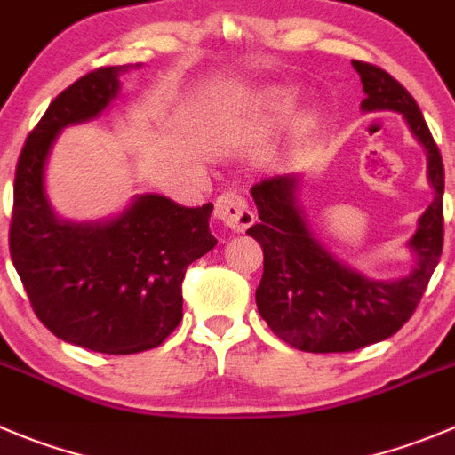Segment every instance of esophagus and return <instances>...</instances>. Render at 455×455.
<instances>
[{
  "mask_svg": "<svg viewBox=\"0 0 455 455\" xmlns=\"http://www.w3.org/2000/svg\"><path fill=\"white\" fill-rule=\"evenodd\" d=\"M215 218L222 220L231 231H244L253 224V211L249 208L244 195L235 190H227L215 202Z\"/></svg>",
  "mask_w": 455,
  "mask_h": 455,
  "instance_id": "esophagus-1",
  "label": "esophagus"
}]
</instances>
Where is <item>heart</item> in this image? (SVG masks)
Wrapping results in <instances>:
<instances>
[{"label":"heart","instance_id":"obj_1","mask_svg":"<svg viewBox=\"0 0 455 455\" xmlns=\"http://www.w3.org/2000/svg\"><path fill=\"white\" fill-rule=\"evenodd\" d=\"M278 103H280V105H285V99H280V100H278Z\"/></svg>","mask_w":455,"mask_h":455}]
</instances>
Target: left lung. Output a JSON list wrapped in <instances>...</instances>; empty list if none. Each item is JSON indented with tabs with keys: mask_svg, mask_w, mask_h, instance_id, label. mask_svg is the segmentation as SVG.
I'll list each match as a JSON object with an SVG mask.
<instances>
[{
	"mask_svg": "<svg viewBox=\"0 0 455 455\" xmlns=\"http://www.w3.org/2000/svg\"><path fill=\"white\" fill-rule=\"evenodd\" d=\"M362 76V108L404 114L411 132L427 148L428 180L435 199L419 218L409 247L415 267L400 280H368L339 262L309 233L296 206L294 177H267L251 188L260 222L249 228L265 253V271L256 290L258 312L271 332L305 352H352L393 337L413 316L444 240V165L415 99L390 74L355 60Z\"/></svg>",
	"mask_w": 455,
	"mask_h": 455,
	"instance_id": "left-lung-1",
	"label": "left lung"
}]
</instances>
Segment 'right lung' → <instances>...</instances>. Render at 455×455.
Masks as SVG:
<instances>
[{"mask_svg": "<svg viewBox=\"0 0 455 455\" xmlns=\"http://www.w3.org/2000/svg\"><path fill=\"white\" fill-rule=\"evenodd\" d=\"M123 71L99 67L51 100L17 159L8 233L12 265L42 325L105 355L161 346L184 316L186 269L218 244L208 228L213 204L188 208L141 195L108 224L62 222L51 211L44 164L58 132L99 116Z\"/></svg>", "mask_w": 455, "mask_h": 455, "instance_id": "1", "label": "right lung"}]
</instances>
